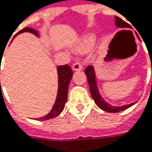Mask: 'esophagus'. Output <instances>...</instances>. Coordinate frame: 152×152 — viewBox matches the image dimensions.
<instances>
[{
	"label": "esophagus",
	"mask_w": 152,
	"mask_h": 152,
	"mask_svg": "<svg viewBox=\"0 0 152 152\" xmlns=\"http://www.w3.org/2000/svg\"><path fill=\"white\" fill-rule=\"evenodd\" d=\"M72 69H73V70H76H76H81L83 69V65L80 62H76L72 65Z\"/></svg>",
	"instance_id": "esophagus-1"
}]
</instances>
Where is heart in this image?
I'll list each match as a JSON object with an SVG mask.
<instances>
[{"mask_svg": "<svg viewBox=\"0 0 152 152\" xmlns=\"http://www.w3.org/2000/svg\"><path fill=\"white\" fill-rule=\"evenodd\" d=\"M92 41H93V39H92V37L90 36V35H87L83 40V42H81V44L80 45H78L76 48H75V50H76V52H85L86 50H88L90 47L91 46V44H92Z\"/></svg>", "mask_w": 152, "mask_h": 152, "instance_id": "b5f03b06", "label": "heart"}]
</instances>
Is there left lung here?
Instances as JSON below:
<instances>
[{
	"mask_svg": "<svg viewBox=\"0 0 152 152\" xmlns=\"http://www.w3.org/2000/svg\"><path fill=\"white\" fill-rule=\"evenodd\" d=\"M115 24L117 28H131V25L128 24L126 21H124V20H122L121 18L116 16L115 17ZM86 76H87V79H88V83H89V86H90V94H91V96L92 98L94 99L96 104L100 108L102 109L104 111H107V112H111V113H116V112H119V111H123L128 108H130L131 106H132L134 103L130 104H127V105H124V106H120V107H114V106H111L110 104H107L103 97L101 96V95L99 94V91H98V88L96 86V74H95V71H94V68L93 66H88L85 70H84Z\"/></svg>",
	"mask_w": 152,
	"mask_h": 152,
	"instance_id": "obj_1",
	"label": "left lung"
}]
</instances>
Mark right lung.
Listing matches in <instances>:
<instances>
[{"label": "right lung", "mask_w": 152, "mask_h": 152, "mask_svg": "<svg viewBox=\"0 0 152 152\" xmlns=\"http://www.w3.org/2000/svg\"><path fill=\"white\" fill-rule=\"evenodd\" d=\"M23 32H29L35 35H39L38 32L35 29L30 28H24L19 32H17L14 37H15L17 35L21 34ZM57 73H58V93H57V96L56 99V103L54 104L51 111L48 115L38 118V120L40 121H45V120L52 119L54 117H57L63 110L65 104L67 102L69 84L73 76V71L68 64H65V65H61L57 67Z\"/></svg>", "instance_id": "obj_1"}]
</instances>
